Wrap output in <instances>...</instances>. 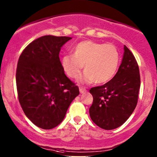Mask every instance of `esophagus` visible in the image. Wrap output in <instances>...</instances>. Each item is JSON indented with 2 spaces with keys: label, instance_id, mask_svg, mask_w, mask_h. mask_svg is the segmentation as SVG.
Segmentation results:
<instances>
[{
  "label": "esophagus",
  "instance_id": "34e87169",
  "mask_svg": "<svg viewBox=\"0 0 157 157\" xmlns=\"http://www.w3.org/2000/svg\"><path fill=\"white\" fill-rule=\"evenodd\" d=\"M79 90H80V93H85V92H86V89L83 88V87H80V88H79Z\"/></svg>",
  "mask_w": 157,
  "mask_h": 157
}]
</instances>
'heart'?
<instances>
[{
	"instance_id": "1",
	"label": "heart",
	"mask_w": 157,
	"mask_h": 157,
	"mask_svg": "<svg viewBox=\"0 0 157 157\" xmlns=\"http://www.w3.org/2000/svg\"><path fill=\"white\" fill-rule=\"evenodd\" d=\"M119 61V52L113 44L86 40L74 47L73 55H64L61 63L70 78H77L84 65L82 81L105 83L115 76Z\"/></svg>"
}]
</instances>
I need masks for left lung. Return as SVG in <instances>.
I'll list each match as a JSON object with an SVG mask.
<instances>
[{"label":"left lung","instance_id":"1","mask_svg":"<svg viewBox=\"0 0 157 157\" xmlns=\"http://www.w3.org/2000/svg\"><path fill=\"white\" fill-rule=\"evenodd\" d=\"M122 61L115 77L102 86L90 89L93 97L90 115L99 128L112 130L122 125L137 105L140 77L132 52L124 45Z\"/></svg>","mask_w":157,"mask_h":157}]
</instances>
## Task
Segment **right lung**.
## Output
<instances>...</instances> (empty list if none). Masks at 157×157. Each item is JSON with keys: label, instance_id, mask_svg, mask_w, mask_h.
Listing matches in <instances>:
<instances>
[{"label": "right lung", "instance_id": "1", "mask_svg": "<svg viewBox=\"0 0 157 157\" xmlns=\"http://www.w3.org/2000/svg\"><path fill=\"white\" fill-rule=\"evenodd\" d=\"M71 39L42 36L29 43L19 58L16 72L19 102L26 117L42 129L58 126L80 93L64 74L59 58L61 48Z\"/></svg>", "mask_w": 157, "mask_h": 157}]
</instances>
